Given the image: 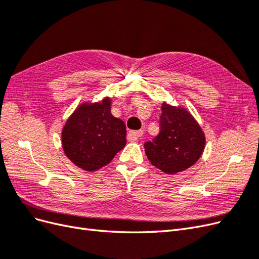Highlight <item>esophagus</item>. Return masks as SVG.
Returning a JSON list of instances; mask_svg holds the SVG:
<instances>
[{"label":"esophagus","instance_id":"1","mask_svg":"<svg viewBox=\"0 0 259 259\" xmlns=\"http://www.w3.org/2000/svg\"><path fill=\"white\" fill-rule=\"evenodd\" d=\"M144 134L143 131H131L128 133V137L131 140H133V142H138L139 137H142Z\"/></svg>","mask_w":259,"mask_h":259}]
</instances>
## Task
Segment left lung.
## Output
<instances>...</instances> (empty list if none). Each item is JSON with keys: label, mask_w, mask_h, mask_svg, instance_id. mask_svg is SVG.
Wrapping results in <instances>:
<instances>
[{"label": "left lung", "mask_w": 259, "mask_h": 259, "mask_svg": "<svg viewBox=\"0 0 259 259\" xmlns=\"http://www.w3.org/2000/svg\"><path fill=\"white\" fill-rule=\"evenodd\" d=\"M160 133L145 144L147 158L165 174H177L191 167L205 148V135L186 108L164 101L161 107Z\"/></svg>", "instance_id": "1"}]
</instances>
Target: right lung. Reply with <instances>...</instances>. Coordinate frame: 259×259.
<instances>
[{
  "instance_id": "add662e5",
  "label": "right lung",
  "mask_w": 259,
  "mask_h": 259,
  "mask_svg": "<svg viewBox=\"0 0 259 259\" xmlns=\"http://www.w3.org/2000/svg\"><path fill=\"white\" fill-rule=\"evenodd\" d=\"M112 99L84 101L68 117L61 131V145L75 166L94 171L110 163L126 145L125 123L111 113Z\"/></svg>"
}]
</instances>
